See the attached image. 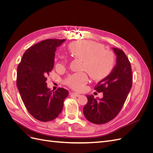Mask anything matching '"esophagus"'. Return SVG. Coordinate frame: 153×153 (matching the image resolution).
Returning <instances> with one entry per match:
<instances>
[{
  "instance_id": "obj_1",
  "label": "esophagus",
  "mask_w": 153,
  "mask_h": 153,
  "mask_svg": "<svg viewBox=\"0 0 153 153\" xmlns=\"http://www.w3.org/2000/svg\"><path fill=\"white\" fill-rule=\"evenodd\" d=\"M71 94L76 97H79L80 96V94L79 93H77V92H72Z\"/></svg>"
}]
</instances>
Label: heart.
Returning <instances> with one entry per match:
<instances>
[{
  "label": "heart",
  "mask_w": 153,
  "mask_h": 153,
  "mask_svg": "<svg viewBox=\"0 0 153 153\" xmlns=\"http://www.w3.org/2000/svg\"><path fill=\"white\" fill-rule=\"evenodd\" d=\"M101 45L91 41L73 42L69 50L76 57L84 59V69L91 76L101 80L108 76L112 71L115 64L114 55L112 52L102 50ZM64 62H66V60ZM89 81L85 73H74L66 79V84L75 90H82Z\"/></svg>",
  "instance_id": "heart-1"
}]
</instances>
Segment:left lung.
I'll return each instance as SVG.
<instances>
[{
  "label": "left lung",
  "instance_id": "8db88e82",
  "mask_svg": "<svg viewBox=\"0 0 153 153\" xmlns=\"http://www.w3.org/2000/svg\"><path fill=\"white\" fill-rule=\"evenodd\" d=\"M116 63L109 75L100 80L95 90L103 92L102 98L87 95V103L83 108L84 116L92 123L105 124L117 116L132 86L131 64L121 50L112 48Z\"/></svg>",
  "mask_w": 153,
  "mask_h": 153
}]
</instances>
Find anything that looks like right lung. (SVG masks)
<instances>
[{
    "label": "right lung",
    "mask_w": 153,
    "mask_h": 153,
    "mask_svg": "<svg viewBox=\"0 0 153 153\" xmlns=\"http://www.w3.org/2000/svg\"><path fill=\"white\" fill-rule=\"evenodd\" d=\"M66 39H49L27 50L17 69L16 85L26 108L37 120L52 121L61 113L69 92L64 88L53 92L46 81L54 66L55 52Z\"/></svg>",
    "instance_id": "obj_1"
}]
</instances>
